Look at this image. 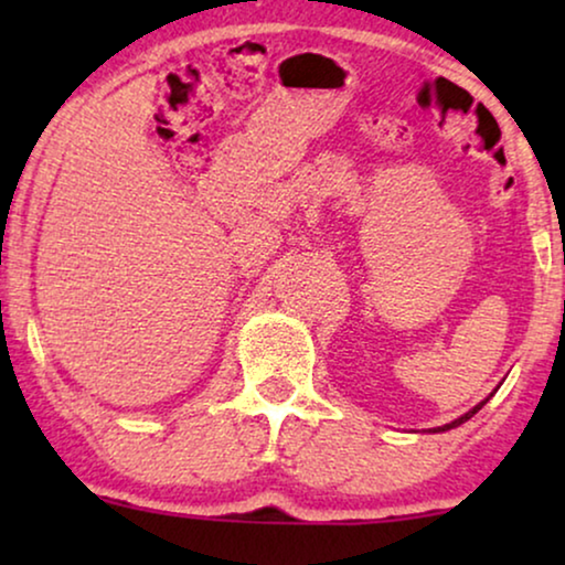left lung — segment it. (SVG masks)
<instances>
[{"label": "left lung", "instance_id": "8db88e82", "mask_svg": "<svg viewBox=\"0 0 565 565\" xmlns=\"http://www.w3.org/2000/svg\"><path fill=\"white\" fill-rule=\"evenodd\" d=\"M497 391H499V388H497ZM491 396H493V393H491ZM491 396H489V398H491ZM489 398H483L481 404H476L473 408H470V412H466V414H462V416H458V419H455V422H450V424H443V427H435V429H431V431H447V429H455V427H460V424H466V422L470 419V416L481 412V408L486 406V401H489Z\"/></svg>", "mask_w": 565, "mask_h": 565}]
</instances>
